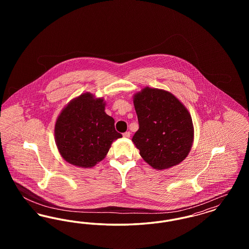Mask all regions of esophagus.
I'll list each match as a JSON object with an SVG mask.
<instances>
[{
  "instance_id": "1",
  "label": "esophagus",
  "mask_w": 249,
  "mask_h": 249,
  "mask_svg": "<svg viewBox=\"0 0 249 249\" xmlns=\"http://www.w3.org/2000/svg\"><path fill=\"white\" fill-rule=\"evenodd\" d=\"M123 137H124V138H130V131H126V132H124V133H123Z\"/></svg>"
}]
</instances>
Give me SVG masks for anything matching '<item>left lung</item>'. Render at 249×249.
I'll list each match as a JSON object with an SVG mask.
<instances>
[{
    "instance_id": "obj_1",
    "label": "left lung",
    "mask_w": 249,
    "mask_h": 249,
    "mask_svg": "<svg viewBox=\"0 0 249 249\" xmlns=\"http://www.w3.org/2000/svg\"><path fill=\"white\" fill-rule=\"evenodd\" d=\"M139 130L132 142L143 160L156 170L182 162L190 153L194 128L190 112L171 92L143 88L133 95Z\"/></svg>"
}]
</instances>
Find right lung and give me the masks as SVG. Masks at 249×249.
Returning <instances> with one entry per match:
<instances>
[{"label":"right lung","mask_w":249,"mask_h":249,"mask_svg":"<svg viewBox=\"0 0 249 249\" xmlns=\"http://www.w3.org/2000/svg\"><path fill=\"white\" fill-rule=\"evenodd\" d=\"M105 108L104 98L86 92L61 110L55 124V142L70 164L93 167L106 158L112 142L122 137Z\"/></svg>","instance_id":"right-lung-1"}]
</instances>
